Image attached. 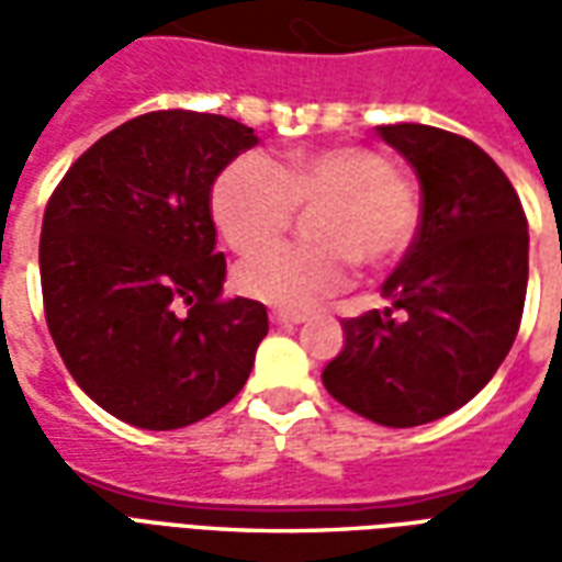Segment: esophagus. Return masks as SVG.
<instances>
[{
  "instance_id": "obj_1",
  "label": "esophagus",
  "mask_w": 562,
  "mask_h": 562,
  "mask_svg": "<svg viewBox=\"0 0 562 562\" xmlns=\"http://www.w3.org/2000/svg\"><path fill=\"white\" fill-rule=\"evenodd\" d=\"M304 313H289V310H270V322L273 325H301L304 322Z\"/></svg>"
}]
</instances>
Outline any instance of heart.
<instances>
[{
	"label": "heart",
	"instance_id": "heart-1",
	"mask_svg": "<svg viewBox=\"0 0 562 562\" xmlns=\"http://www.w3.org/2000/svg\"><path fill=\"white\" fill-rule=\"evenodd\" d=\"M297 206L317 207L311 214L317 244L269 247ZM210 210L232 249L269 247L246 258L234 282L246 297L282 310H306L340 292L352 261L373 270L401 261L422 225L415 186L367 147L294 153L280 165L244 153L216 177Z\"/></svg>",
	"mask_w": 562,
	"mask_h": 562
}]
</instances>
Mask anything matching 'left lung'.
Segmentation results:
<instances>
[{
	"label": "left lung",
	"instance_id": "1",
	"mask_svg": "<svg viewBox=\"0 0 562 562\" xmlns=\"http://www.w3.org/2000/svg\"><path fill=\"white\" fill-rule=\"evenodd\" d=\"M422 183V225L382 285L385 310L346 318L325 367L334 401L385 427L454 413L518 337L530 234L515 186L482 147L422 123L376 126Z\"/></svg>",
	"mask_w": 562,
	"mask_h": 562
}]
</instances>
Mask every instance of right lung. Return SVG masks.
Segmentation results:
<instances>
[{"label": "right lung", "mask_w": 562, "mask_h": 562, "mask_svg": "<svg viewBox=\"0 0 562 562\" xmlns=\"http://www.w3.org/2000/svg\"><path fill=\"white\" fill-rule=\"evenodd\" d=\"M256 144L228 116L140 114L95 140L47 201V328L75 382L120 422L189 427L249 379L268 310L222 297L210 192Z\"/></svg>", "instance_id": "1"}]
</instances>
